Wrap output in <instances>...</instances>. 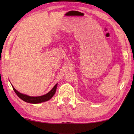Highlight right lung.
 Wrapping results in <instances>:
<instances>
[{
  "mask_svg": "<svg viewBox=\"0 0 134 134\" xmlns=\"http://www.w3.org/2000/svg\"><path fill=\"white\" fill-rule=\"evenodd\" d=\"M57 86H58V83H56L52 88V90L49 91L48 93L45 94L43 96H37V97L29 96L26 94H22L21 93L19 92L18 91H17L15 88L14 87L13 85H12V87L13 88L14 92H15V93H16V94L23 101L28 102V103L38 104V103H41V102L47 101L48 100H49L51 98H52V97L54 96V94H55V93L56 92Z\"/></svg>",
  "mask_w": 134,
  "mask_h": 134,
  "instance_id": "right-lung-1",
  "label": "right lung"
}]
</instances>
